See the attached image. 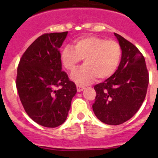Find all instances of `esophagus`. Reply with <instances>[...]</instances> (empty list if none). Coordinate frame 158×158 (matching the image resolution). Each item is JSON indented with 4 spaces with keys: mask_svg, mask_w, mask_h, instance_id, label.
<instances>
[{
    "mask_svg": "<svg viewBox=\"0 0 158 158\" xmlns=\"http://www.w3.org/2000/svg\"><path fill=\"white\" fill-rule=\"evenodd\" d=\"M76 88H77V91H78V92H82V91L84 89H85V87L82 86V85H76Z\"/></svg>",
    "mask_w": 158,
    "mask_h": 158,
    "instance_id": "1",
    "label": "esophagus"
}]
</instances>
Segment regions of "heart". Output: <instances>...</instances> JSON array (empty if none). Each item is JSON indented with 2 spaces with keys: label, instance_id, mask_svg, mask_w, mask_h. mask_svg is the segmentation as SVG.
Wrapping results in <instances>:
<instances>
[{
  "label": "heart",
  "instance_id": "obj_1",
  "mask_svg": "<svg viewBox=\"0 0 158 158\" xmlns=\"http://www.w3.org/2000/svg\"><path fill=\"white\" fill-rule=\"evenodd\" d=\"M73 49L66 46L62 49L60 60L68 71H73L84 59L85 65L73 73L71 77L79 85L90 83L96 78L103 80L115 73L122 57L117 41L97 36H84L75 40Z\"/></svg>",
  "mask_w": 158,
  "mask_h": 158
}]
</instances>
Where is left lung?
<instances>
[{
    "label": "left lung",
    "instance_id": "1",
    "mask_svg": "<svg viewBox=\"0 0 158 158\" xmlns=\"http://www.w3.org/2000/svg\"><path fill=\"white\" fill-rule=\"evenodd\" d=\"M122 50L115 73L94 86L96 95L92 109L102 122L110 125L124 123L135 115L145 98L149 74L140 50L114 33Z\"/></svg>",
    "mask_w": 158,
    "mask_h": 158
}]
</instances>
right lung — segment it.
<instances>
[{"label":"right lung","instance_id":"add662e5","mask_svg":"<svg viewBox=\"0 0 158 158\" xmlns=\"http://www.w3.org/2000/svg\"><path fill=\"white\" fill-rule=\"evenodd\" d=\"M68 32L44 33L26 49L19 62L16 86L27 114L47 128L66 121L76 86L62 70L60 48Z\"/></svg>","mask_w":158,"mask_h":158}]
</instances>
